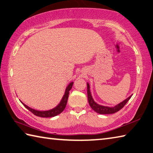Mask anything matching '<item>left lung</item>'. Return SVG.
<instances>
[{"instance_id": "1", "label": "left lung", "mask_w": 153, "mask_h": 153, "mask_svg": "<svg viewBox=\"0 0 153 153\" xmlns=\"http://www.w3.org/2000/svg\"><path fill=\"white\" fill-rule=\"evenodd\" d=\"M87 93H88V99L89 102V104H90V107L92 109L96 112L97 113L100 114H114L116 112H118L120 110L123 108L129 100L130 98H131V96H130L129 98L125 100L123 102H121L118 105H115L114 107L111 108V107H107V106H103V105H99L96 104L95 102L94 101V100L91 97L90 90V85L88 84H87Z\"/></svg>"}]
</instances>
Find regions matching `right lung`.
<instances>
[{
	"label": "right lung",
	"instance_id": "1",
	"mask_svg": "<svg viewBox=\"0 0 153 153\" xmlns=\"http://www.w3.org/2000/svg\"><path fill=\"white\" fill-rule=\"evenodd\" d=\"M74 82H71L70 84H69V85L67 87L65 90V92L64 96H63V98L62 100H61L60 103L58 104L56 107L53 108L51 110H47V111H39V110H35L34 109H32V108H29V106H27V105L23 104L22 102V104H23V105L27 109H28L30 112H31L33 114L37 116H39V117H43V118H49V117H53V116H57L59 114L62 113L63 110L65 109V108L66 106V104H67V102H68V96H69V91L73 86Z\"/></svg>",
	"mask_w": 153,
	"mask_h": 153
}]
</instances>
